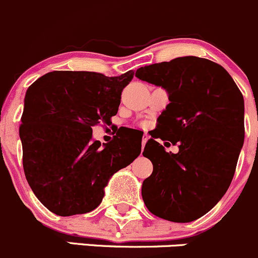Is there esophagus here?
I'll use <instances>...</instances> for the list:
<instances>
[{
  "label": "esophagus",
  "instance_id": "1",
  "mask_svg": "<svg viewBox=\"0 0 258 258\" xmlns=\"http://www.w3.org/2000/svg\"><path fill=\"white\" fill-rule=\"evenodd\" d=\"M148 139H149V135H148V134H144V137H143V140H142V144H143V147H145V144H147Z\"/></svg>",
  "mask_w": 258,
  "mask_h": 258
}]
</instances>
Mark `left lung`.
<instances>
[{
    "label": "left lung",
    "instance_id": "left-lung-1",
    "mask_svg": "<svg viewBox=\"0 0 258 258\" xmlns=\"http://www.w3.org/2000/svg\"><path fill=\"white\" fill-rule=\"evenodd\" d=\"M135 77L168 90L170 100L159 116L164 135H154L143 153L154 168L143 181V200L155 216L191 222L232 181L245 139L242 93L224 67L194 55L142 67ZM155 137L177 144L179 153H166Z\"/></svg>",
    "mask_w": 258,
    "mask_h": 258
}]
</instances>
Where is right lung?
<instances>
[{
    "label": "right lung",
    "instance_id": "right-lung-1",
    "mask_svg": "<svg viewBox=\"0 0 258 258\" xmlns=\"http://www.w3.org/2000/svg\"><path fill=\"white\" fill-rule=\"evenodd\" d=\"M133 71L118 77L54 71L28 87L20 126L26 179L39 201L59 216L99 206L113 174L139 156L142 140L120 133L107 144L93 126L110 125Z\"/></svg>",
    "mask_w": 258,
    "mask_h": 258
}]
</instances>
